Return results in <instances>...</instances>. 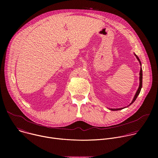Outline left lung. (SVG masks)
I'll list each match as a JSON object with an SVG mask.
<instances>
[{
  "label": "left lung",
  "mask_w": 158,
  "mask_h": 158,
  "mask_svg": "<svg viewBox=\"0 0 158 158\" xmlns=\"http://www.w3.org/2000/svg\"><path fill=\"white\" fill-rule=\"evenodd\" d=\"M134 54L135 56H136V57L137 58V59L138 60V61L139 62V64H140V65H141V69H140V72H139V87H138V90H137V91H136V94H135V95H134V98H133L132 102H131L127 106H126V107H121V108H117V109H112V108H111V109H109L110 110H121V109H124V108H126V107H127L128 106H129L130 105H131L135 101H136V98H138V95L139 94V93H140V92H141V90L142 85H143V70H142V67H141V61H140L139 57H138V56H137L136 54H135V53H134Z\"/></svg>",
  "instance_id": "left-lung-1"
}]
</instances>
